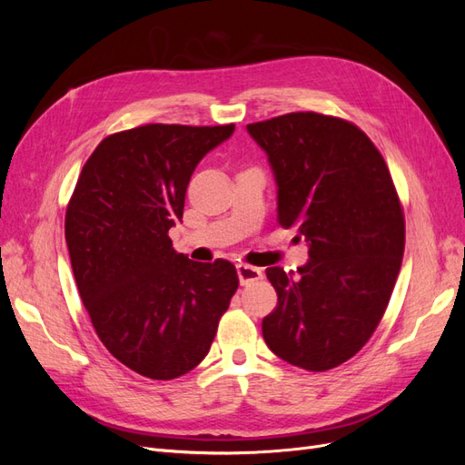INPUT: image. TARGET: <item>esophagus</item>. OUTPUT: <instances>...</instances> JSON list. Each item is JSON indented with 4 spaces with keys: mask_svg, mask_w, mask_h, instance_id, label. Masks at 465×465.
<instances>
[{
    "mask_svg": "<svg viewBox=\"0 0 465 465\" xmlns=\"http://www.w3.org/2000/svg\"><path fill=\"white\" fill-rule=\"evenodd\" d=\"M236 272H238V279H241L242 285H252V283H256V281L263 279V272L260 270V267L248 265V263H238Z\"/></svg>",
    "mask_w": 465,
    "mask_h": 465,
    "instance_id": "obj_1",
    "label": "esophagus"
}]
</instances>
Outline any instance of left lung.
Wrapping results in <instances>:
<instances>
[{
  "instance_id": "left-lung-1",
  "label": "left lung",
  "mask_w": 465,
  "mask_h": 465,
  "mask_svg": "<svg viewBox=\"0 0 465 465\" xmlns=\"http://www.w3.org/2000/svg\"><path fill=\"white\" fill-rule=\"evenodd\" d=\"M277 182V221L308 242L299 273L267 267L275 311L263 340L322 372L357 355L382 320L405 248L403 209L386 161L347 120L291 112L246 125Z\"/></svg>"
}]
</instances>
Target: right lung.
Returning a JSON list of instances; mask_svg holds the SVG:
<instances>
[{
	"label": "right lung",
	"mask_w": 465,
	"mask_h": 465,
	"mask_svg": "<svg viewBox=\"0 0 465 465\" xmlns=\"http://www.w3.org/2000/svg\"><path fill=\"white\" fill-rule=\"evenodd\" d=\"M232 132L234 124H147L112 134L67 203L81 301L112 357L142 376L173 380L198 367L238 289L231 262H192L168 236L195 166Z\"/></svg>",
	"instance_id": "add662e5"
}]
</instances>
